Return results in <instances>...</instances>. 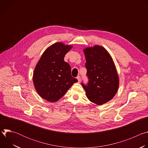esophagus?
<instances>
[{"label":"esophagus","mask_w":148,"mask_h":148,"mask_svg":"<svg viewBox=\"0 0 148 148\" xmlns=\"http://www.w3.org/2000/svg\"><path fill=\"white\" fill-rule=\"evenodd\" d=\"M77 79H78V82H81V77H80L79 76H78V77H77Z\"/></svg>","instance_id":"1"}]
</instances>
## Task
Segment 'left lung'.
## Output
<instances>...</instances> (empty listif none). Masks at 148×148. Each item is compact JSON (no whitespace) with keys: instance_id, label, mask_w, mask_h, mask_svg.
<instances>
[{"instance_id":"1","label":"left lung","mask_w":148,"mask_h":148,"mask_svg":"<svg viewBox=\"0 0 148 148\" xmlns=\"http://www.w3.org/2000/svg\"><path fill=\"white\" fill-rule=\"evenodd\" d=\"M83 51L89 82L87 86L82 84V86L87 97L98 105L107 103L115 95L119 84L113 59L109 52L99 45L86 47Z\"/></svg>"}]
</instances>
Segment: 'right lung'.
<instances>
[{
	"instance_id": "obj_1",
	"label": "right lung",
	"mask_w": 148,
	"mask_h": 148,
	"mask_svg": "<svg viewBox=\"0 0 148 148\" xmlns=\"http://www.w3.org/2000/svg\"><path fill=\"white\" fill-rule=\"evenodd\" d=\"M73 47L62 42L53 44L44 51L35 67L33 75L35 89L50 102L59 100L78 81L71 76V67L64 60Z\"/></svg>"
}]
</instances>
